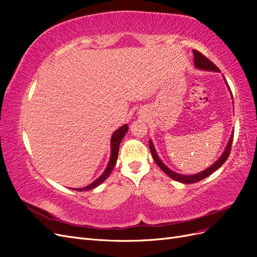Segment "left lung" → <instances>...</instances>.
I'll list each match as a JSON object with an SVG mask.
<instances>
[{
    "mask_svg": "<svg viewBox=\"0 0 257 257\" xmlns=\"http://www.w3.org/2000/svg\"><path fill=\"white\" fill-rule=\"evenodd\" d=\"M193 54H194V64L197 68H201V69H206V71H214V72H220L219 67H217L215 64H213V62L210 61L207 57H205L203 53L197 51V50H194L193 49ZM230 90V89H229ZM232 138H234V135L230 136V139L228 142V145L226 147V149H225L224 153L222 154V157L219 159V161H216L212 166H210L209 168H207L204 172H201L199 174L196 175H192V176H183L180 174H177L173 170H170L168 167H166L164 164H163V162L159 159L157 151H155L153 144L151 141H149V148H150V151L152 154V158L157 163L158 166L164 172L168 177H170L172 179L176 181L179 182H182V183H195L198 182L200 180H203L206 177H208L209 175H211L212 173H214L216 169H219L225 162H226L227 158L229 157L230 154V149H231V144H232Z\"/></svg>",
    "mask_w": 257,
    "mask_h": 257,
    "instance_id": "1",
    "label": "left lung"
}]
</instances>
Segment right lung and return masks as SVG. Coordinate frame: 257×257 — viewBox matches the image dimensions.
<instances>
[{"label": "right lung", "mask_w": 257, "mask_h": 257, "mask_svg": "<svg viewBox=\"0 0 257 257\" xmlns=\"http://www.w3.org/2000/svg\"><path fill=\"white\" fill-rule=\"evenodd\" d=\"M127 125L125 124V125L121 126L120 128L116 130L114 133L112 134V137H111V157H110V160H109V163H108V166L106 168L105 172L103 173V175L100 176L99 178H97L96 180L89 184L88 186H85V188H82V189H75L76 191H89V190H92L96 188V186H98L100 183H103L106 179L108 178V176H109L112 172V169L115 165L116 163V159H118V153H119V146H120V143L123 139L124 135L126 134L127 132Z\"/></svg>", "instance_id": "add662e5"}]
</instances>
